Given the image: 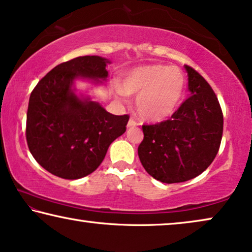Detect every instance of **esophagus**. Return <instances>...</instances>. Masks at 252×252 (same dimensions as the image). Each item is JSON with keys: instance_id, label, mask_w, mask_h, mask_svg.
I'll use <instances>...</instances> for the list:
<instances>
[{"instance_id": "1", "label": "esophagus", "mask_w": 252, "mask_h": 252, "mask_svg": "<svg viewBox=\"0 0 252 252\" xmlns=\"http://www.w3.org/2000/svg\"><path fill=\"white\" fill-rule=\"evenodd\" d=\"M138 126H139V122H137L136 120L132 119V118H131L129 120V122H127V127H136Z\"/></svg>"}]
</instances>
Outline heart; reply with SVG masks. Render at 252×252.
Masks as SVG:
<instances>
[{"label": "heart", "instance_id": "heart-1", "mask_svg": "<svg viewBox=\"0 0 252 252\" xmlns=\"http://www.w3.org/2000/svg\"><path fill=\"white\" fill-rule=\"evenodd\" d=\"M186 89L184 73L170 65H146L126 74L120 94H137V111L145 120L162 121L171 116L182 104Z\"/></svg>", "mask_w": 252, "mask_h": 252}]
</instances>
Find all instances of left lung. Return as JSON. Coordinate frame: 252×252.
<instances>
[{
    "label": "left lung",
    "instance_id": "left-lung-1",
    "mask_svg": "<svg viewBox=\"0 0 252 252\" xmlns=\"http://www.w3.org/2000/svg\"><path fill=\"white\" fill-rule=\"evenodd\" d=\"M190 95L157 125H143L138 157L148 175L165 184L201 175L220 147L224 116L218 98L204 77L185 65Z\"/></svg>",
    "mask_w": 252,
    "mask_h": 252
}]
</instances>
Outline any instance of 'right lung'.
Masks as SVG:
<instances>
[{
    "mask_svg": "<svg viewBox=\"0 0 252 252\" xmlns=\"http://www.w3.org/2000/svg\"><path fill=\"white\" fill-rule=\"evenodd\" d=\"M107 63L98 56L62 63L32 91L27 145L38 164L52 175L63 179L90 175L105 158L109 145L126 132L129 115H113L72 90L77 77L105 80Z\"/></svg>",
    "mask_w": 252,
    "mask_h": 252,
    "instance_id": "obj_1",
    "label": "right lung"
}]
</instances>
